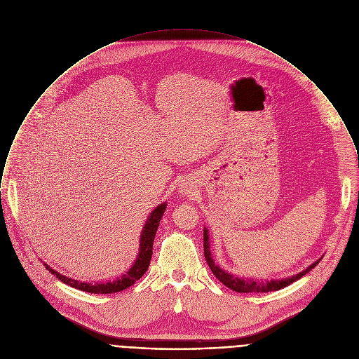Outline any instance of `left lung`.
Instances as JSON below:
<instances>
[{
  "label": "left lung",
  "mask_w": 359,
  "mask_h": 359,
  "mask_svg": "<svg viewBox=\"0 0 359 359\" xmlns=\"http://www.w3.org/2000/svg\"><path fill=\"white\" fill-rule=\"evenodd\" d=\"M204 255H205V261L208 264V266L211 268L212 273L215 275L216 279L219 282H222L223 285L229 288H231L233 291L237 292H268V291H276L280 290L283 287L291 285L292 282L301 279L304 275H306L311 269H313L319 261L313 262L312 265H309L305 271H302L301 273H297L294 276H290L286 279H276V280H257V279H244V278H237L236 275H231L229 272H224L219 265H216L214 262V258L211 255L210 251V236H208V230L207 227L204 229Z\"/></svg>",
  "instance_id": "1"
}]
</instances>
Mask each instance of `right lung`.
Segmentation results:
<instances>
[{
  "label": "right lung",
  "instance_id": "1",
  "mask_svg": "<svg viewBox=\"0 0 359 359\" xmlns=\"http://www.w3.org/2000/svg\"><path fill=\"white\" fill-rule=\"evenodd\" d=\"M166 210V204H161L158 205L152 212L151 215L148 216L145 224H144L143 231H142V238H140V250H139V255L133 264V266L129 269L128 273L122 275L119 279L114 280V282H107V283H81L79 280H74L71 278H67L61 273H58L57 271L51 269L47 264L46 268L48 272H51L54 276H57V279H60L61 282L69 285L71 287H74L77 290H81V291H87V292H94V294H112V292H118V291H122L128 287L135 285V282H137L144 273L147 272L148 269V265H149V261H151V257H152V244H154V238H155V233H156V229L159 226V222H161V217L163 215Z\"/></svg>",
  "mask_w": 359,
  "mask_h": 359
}]
</instances>
